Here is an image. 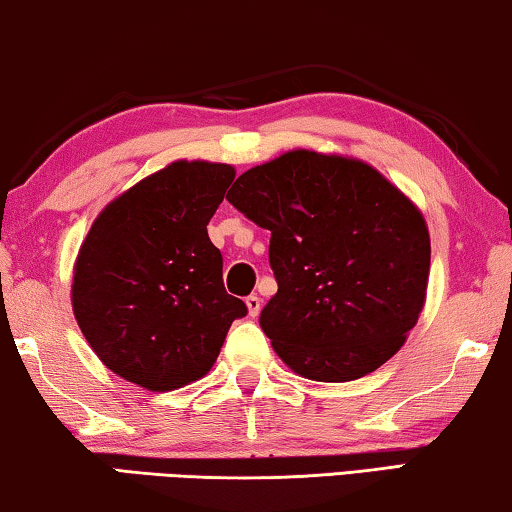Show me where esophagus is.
Returning a JSON list of instances; mask_svg holds the SVG:
<instances>
[{"label": "esophagus", "mask_w": 512, "mask_h": 512, "mask_svg": "<svg viewBox=\"0 0 512 512\" xmlns=\"http://www.w3.org/2000/svg\"><path fill=\"white\" fill-rule=\"evenodd\" d=\"M244 302H247V309H249V316H258V314H261V307H263V302H261V298H258V295H249V298L247 300H244Z\"/></svg>", "instance_id": "obj_1"}]
</instances>
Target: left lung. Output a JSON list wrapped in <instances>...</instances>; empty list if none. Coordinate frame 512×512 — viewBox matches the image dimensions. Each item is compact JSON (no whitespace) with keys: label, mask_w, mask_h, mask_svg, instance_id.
Wrapping results in <instances>:
<instances>
[{"label":"left lung","mask_w":512,"mask_h":512,"mask_svg":"<svg viewBox=\"0 0 512 512\" xmlns=\"http://www.w3.org/2000/svg\"><path fill=\"white\" fill-rule=\"evenodd\" d=\"M226 198L270 231L277 293L261 328L293 372L353 381L402 348L432 249L418 207L379 170L295 150L242 173Z\"/></svg>","instance_id":"obj_1"}]
</instances>
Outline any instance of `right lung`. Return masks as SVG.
Returning a JSON list of instances; mask_svg holds the SVG:
<instances>
[{"label": "right lung", "instance_id": "obj_1", "mask_svg": "<svg viewBox=\"0 0 512 512\" xmlns=\"http://www.w3.org/2000/svg\"><path fill=\"white\" fill-rule=\"evenodd\" d=\"M235 170L175 161L103 210L80 247L73 314L103 365L147 390L210 372L247 305L224 288L207 224Z\"/></svg>", "mask_w": 512, "mask_h": 512}]
</instances>
